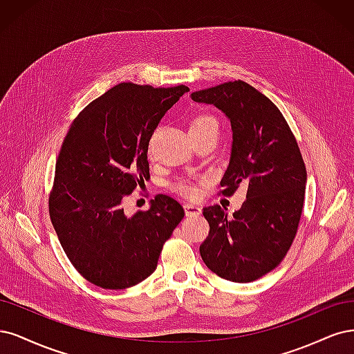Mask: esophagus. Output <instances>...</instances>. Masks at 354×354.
<instances>
[{
	"instance_id": "obj_1",
	"label": "esophagus",
	"mask_w": 354,
	"mask_h": 354,
	"mask_svg": "<svg viewBox=\"0 0 354 354\" xmlns=\"http://www.w3.org/2000/svg\"><path fill=\"white\" fill-rule=\"evenodd\" d=\"M184 209H185V214L187 216H198V214H201V207L196 206V204L187 203L185 206H184Z\"/></svg>"
}]
</instances>
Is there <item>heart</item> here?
Here are the masks:
<instances>
[{"mask_svg":"<svg viewBox=\"0 0 354 354\" xmlns=\"http://www.w3.org/2000/svg\"><path fill=\"white\" fill-rule=\"evenodd\" d=\"M209 128H214L218 129V122H216L212 116L209 115H198L192 119L191 122V127H189V132H200L204 129H209ZM175 191H178L180 196L188 197V198H196L198 197V188L197 185L194 184L191 179H179L176 184L174 185Z\"/></svg>","mask_w":354,"mask_h":354,"instance_id":"b5f03b06","label":"heart"}]
</instances>
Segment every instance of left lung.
Returning a JSON list of instances; mask_svg holds the SVG:
<instances>
[{
	"label": "left lung",
	"mask_w": 354,
	"mask_h": 354,
	"mask_svg": "<svg viewBox=\"0 0 354 354\" xmlns=\"http://www.w3.org/2000/svg\"><path fill=\"white\" fill-rule=\"evenodd\" d=\"M191 98L231 120V160L221 192L232 196L247 187V200L231 218L218 204L203 209L210 232L201 259L223 279L256 281L281 263L297 234L307 180L299 144L279 109L244 81L196 91Z\"/></svg>",
	"instance_id": "8db88e82"
}]
</instances>
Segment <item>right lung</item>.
I'll use <instances>...</instances> for the list:
<instances>
[{"instance_id":"add662e5","label":"right lung","mask_w":354,"mask_h":354,"mask_svg":"<svg viewBox=\"0 0 354 354\" xmlns=\"http://www.w3.org/2000/svg\"><path fill=\"white\" fill-rule=\"evenodd\" d=\"M189 88L123 82L72 122L55 162L50 219L67 259L91 283L123 290L157 268L163 244L184 219L165 194L124 214L123 200L150 178L148 142L165 113Z\"/></svg>"}]
</instances>
